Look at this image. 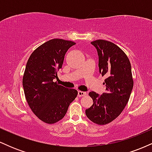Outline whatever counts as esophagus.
I'll return each instance as SVG.
<instances>
[{
    "label": "esophagus",
    "mask_w": 152,
    "mask_h": 152,
    "mask_svg": "<svg viewBox=\"0 0 152 152\" xmlns=\"http://www.w3.org/2000/svg\"><path fill=\"white\" fill-rule=\"evenodd\" d=\"M86 94V93L85 91H78V97L83 96H85Z\"/></svg>",
    "instance_id": "esophagus-1"
}]
</instances>
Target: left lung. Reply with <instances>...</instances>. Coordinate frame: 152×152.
<instances>
[{
  "label": "left lung",
  "instance_id": "obj_1",
  "mask_svg": "<svg viewBox=\"0 0 152 152\" xmlns=\"http://www.w3.org/2000/svg\"><path fill=\"white\" fill-rule=\"evenodd\" d=\"M91 43L98 53L99 73L107 78L105 93L88 94L94 104L86 109V115L94 123L104 125L117 118L129 102L134 86L132 66L124 52L114 43L105 40Z\"/></svg>",
  "mask_w": 152,
  "mask_h": 152
}]
</instances>
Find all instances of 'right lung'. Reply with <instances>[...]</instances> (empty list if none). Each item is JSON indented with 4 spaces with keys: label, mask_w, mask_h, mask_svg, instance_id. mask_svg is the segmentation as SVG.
Listing matches in <instances>:
<instances>
[{
    "label": "right lung",
    "mask_w": 152,
    "mask_h": 152,
    "mask_svg": "<svg viewBox=\"0 0 152 152\" xmlns=\"http://www.w3.org/2000/svg\"><path fill=\"white\" fill-rule=\"evenodd\" d=\"M75 44L71 41L51 39L38 47L26 64L23 77L26 101L34 114L45 123L62 119L77 96L76 89L53 81L58 78L57 71L61 69L66 53Z\"/></svg>",
    "instance_id": "add662e5"
}]
</instances>
